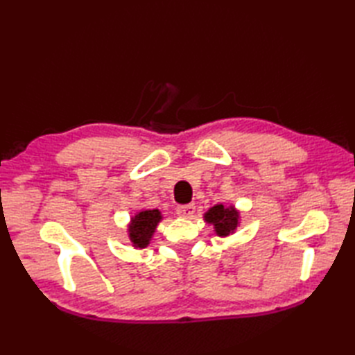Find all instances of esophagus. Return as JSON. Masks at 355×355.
I'll return each mask as SVG.
<instances>
[{
  "mask_svg": "<svg viewBox=\"0 0 355 355\" xmlns=\"http://www.w3.org/2000/svg\"><path fill=\"white\" fill-rule=\"evenodd\" d=\"M196 213V204H185V206L176 207V214L180 218H189Z\"/></svg>",
  "mask_w": 355,
  "mask_h": 355,
  "instance_id": "esophagus-1",
  "label": "esophagus"
}]
</instances>
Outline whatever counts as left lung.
<instances>
[{
  "mask_svg": "<svg viewBox=\"0 0 355 355\" xmlns=\"http://www.w3.org/2000/svg\"><path fill=\"white\" fill-rule=\"evenodd\" d=\"M207 222L214 225V230H216L218 235L222 237H227L235 228H237L239 223V213L235 211L232 207L225 209L222 204L211 207L206 214H204Z\"/></svg>",
  "mask_w": 355,
  "mask_h": 355,
  "instance_id": "obj_1",
  "label": "left lung"
}]
</instances>
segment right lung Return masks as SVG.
Instances as JSON below:
<instances>
[{
  "instance_id": "1",
  "label": "right lung",
  "mask_w": 355,
  "mask_h": 355,
  "mask_svg": "<svg viewBox=\"0 0 355 355\" xmlns=\"http://www.w3.org/2000/svg\"><path fill=\"white\" fill-rule=\"evenodd\" d=\"M159 219L161 214L158 210H144L136 214L132 219L130 227H128L130 241L135 247H141V249H144V247L148 245Z\"/></svg>"
}]
</instances>
